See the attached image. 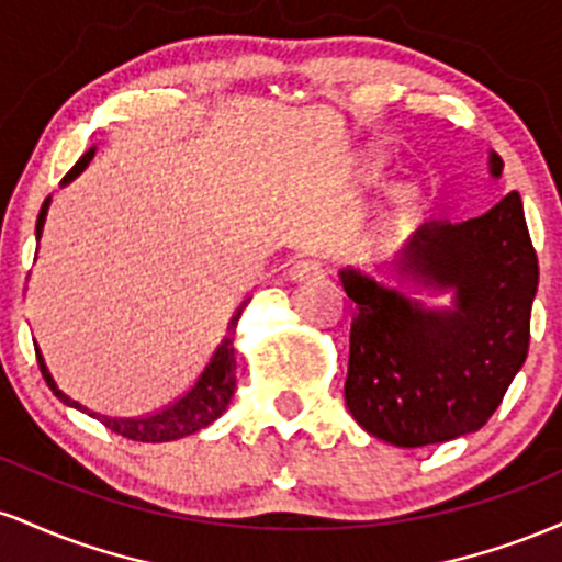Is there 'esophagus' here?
Wrapping results in <instances>:
<instances>
[{"mask_svg": "<svg viewBox=\"0 0 562 562\" xmlns=\"http://www.w3.org/2000/svg\"><path fill=\"white\" fill-rule=\"evenodd\" d=\"M288 277L293 282H303V280H317V277H322V267L317 261L312 259H303L299 263H293V267L288 269Z\"/></svg>", "mask_w": 562, "mask_h": 562, "instance_id": "1", "label": "esophagus"}]
</instances>
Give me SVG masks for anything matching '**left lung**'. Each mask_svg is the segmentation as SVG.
Listing matches in <instances>:
<instances>
[{
    "mask_svg": "<svg viewBox=\"0 0 562 562\" xmlns=\"http://www.w3.org/2000/svg\"><path fill=\"white\" fill-rule=\"evenodd\" d=\"M502 169L492 153L494 177ZM340 280L357 303L344 385L353 420L406 449L483 428L531 340L539 261L518 192L462 224H425L396 259Z\"/></svg>",
    "mask_w": 562,
    "mask_h": 562,
    "instance_id": "1",
    "label": "left lung"
}]
</instances>
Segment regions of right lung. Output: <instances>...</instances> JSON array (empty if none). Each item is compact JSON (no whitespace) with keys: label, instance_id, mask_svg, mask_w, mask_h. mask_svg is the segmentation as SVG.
<instances>
[{"label":"right lung","instance_id":"add662e5","mask_svg":"<svg viewBox=\"0 0 562 562\" xmlns=\"http://www.w3.org/2000/svg\"><path fill=\"white\" fill-rule=\"evenodd\" d=\"M92 156L94 150H89L87 156H83L79 164L63 177V182L74 179L76 173L89 164V158ZM47 205L49 200H44L42 211H38V218H36V235L42 232L44 216H47ZM240 314H243V306L237 308L235 317L229 319L227 333H224V338L218 340V346L211 351V357L205 359V364L200 367L198 375L190 380V385H184V391L169 396V402L153 406L150 412H142V415H128V417L100 415V412H89V415H92L94 420H100L105 428H111L113 434L132 438V441L160 443V441H173V438L198 434L200 428L214 423L216 417L227 409V404L232 402V393H235L237 362H235V346H232V340H235V327H237V319H240ZM36 362L55 396L60 398L63 404L83 409L79 402H74V398H68L66 393L57 389L53 375L47 372V364H44L42 353H38V346H36Z\"/></svg>","mask_w":562,"mask_h":562}]
</instances>
